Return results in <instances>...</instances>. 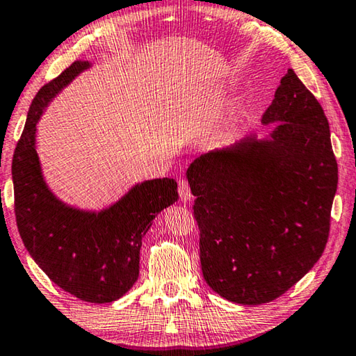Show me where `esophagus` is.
I'll return each mask as SVG.
<instances>
[{"mask_svg": "<svg viewBox=\"0 0 356 356\" xmlns=\"http://www.w3.org/2000/svg\"><path fill=\"white\" fill-rule=\"evenodd\" d=\"M179 193H180V200L184 202H188L191 200V190H190L188 180L185 179L179 180Z\"/></svg>", "mask_w": 356, "mask_h": 356, "instance_id": "esophagus-1", "label": "esophagus"}]
</instances>
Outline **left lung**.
I'll use <instances>...</instances> for the list:
<instances>
[{"label":"left lung","mask_w":356,"mask_h":356,"mask_svg":"<svg viewBox=\"0 0 356 356\" xmlns=\"http://www.w3.org/2000/svg\"><path fill=\"white\" fill-rule=\"evenodd\" d=\"M272 122L280 124L268 140L246 136L186 171L204 280L240 305L281 297L314 267L330 236L337 188L330 125L292 69L262 116Z\"/></svg>","instance_id":"left-lung-1"}]
</instances>
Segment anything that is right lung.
<instances>
[{
    "instance_id": "right-lung-1",
    "label": "right lung",
    "mask_w": 356,
    "mask_h": 356,
    "mask_svg": "<svg viewBox=\"0 0 356 356\" xmlns=\"http://www.w3.org/2000/svg\"><path fill=\"white\" fill-rule=\"evenodd\" d=\"M88 67V61H75L47 83L29 106L12 159L14 209L23 243L48 278L83 301L111 303L136 282L141 240L179 193L174 179L146 180L94 213L65 206L48 190L35 152V124L48 102Z\"/></svg>"
}]
</instances>
